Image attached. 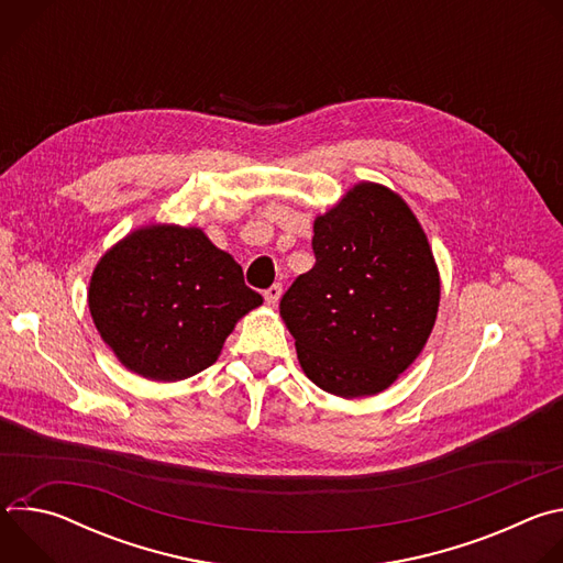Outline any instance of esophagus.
<instances>
[{
	"instance_id": "34e87169",
	"label": "esophagus",
	"mask_w": 563,
	"mask_h": 563,
	"mask_svg": "<svg viewBox=\"0 0 563 563\" xmlns=\"http://www.w3.org/2000/svg\"><path fill=\"white\" fill-rule=\"evenodd\" d=\"M263 296H265V300H267L269 305H276V302L280 300V296H283V285H280V283H276V285L267 287V289L263 291Z\"/></svg>"
}]
</instances>
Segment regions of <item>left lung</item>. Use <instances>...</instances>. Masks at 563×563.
<instances>
[{
    "mask_svg": "<svg viewBox=\"0 0 563 563\" xmlns=\"http://www.w3.org/2000/svg\"><path fill=\"white\" fill-rule=\"evenodd\" d=\"M313 267L280 300L305 374L356 398L389 387L437 320L439 274L410 207L380 185H356L313 222Z\"/></svg>",
    "mask_w": 563,
    "mask_h": 563,
    "instance_id": "obj_1",
    "label": "left lung"
}]
</instances>
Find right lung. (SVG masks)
<instances>
[{
  "label": "right lung",
  "mask_w": 563,
  "mask_h": 563,
  "mask_svg": "<svg viewBox=\"0 0 563 563\" xmlns=\"http://www.w3.org/2000/svg\"><path fill=\"white\" fill-rule=\"evenodd\" d=\"M263 296L196 227H146L98 263L89 307L104 343L135 374L183 380L216 363L235 320Z\"/></svg>",
  "instance_id": "right-lung-1"
}]
</instances>
